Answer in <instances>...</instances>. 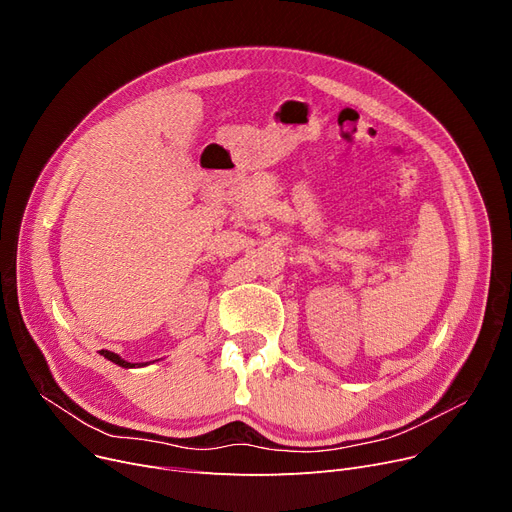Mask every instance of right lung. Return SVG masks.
Here are the masks:
<instances>
[{
	"label": "right lung",
	"instance_id": "obj_1",
	"mask_svg": "<svg viewBox=\"0 0 512 512\" xmlns=\"http://www.w3.org/2000/svg\"><path fill=\"white\" fill-rule=\"evenodd\" d=\"M107 361H112V363H116V365H120V367H126V369H130V367H141V365H147V363H128V361H124L120 355H116V353H112V351H99Z\"/></svg>",
	"mask_w": 512,
	"mask_h": 512
}]
</instances>
